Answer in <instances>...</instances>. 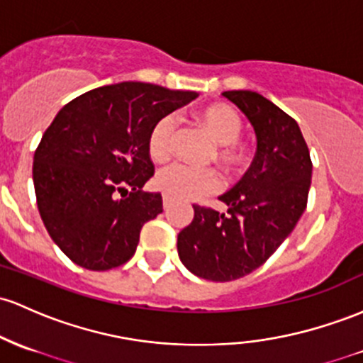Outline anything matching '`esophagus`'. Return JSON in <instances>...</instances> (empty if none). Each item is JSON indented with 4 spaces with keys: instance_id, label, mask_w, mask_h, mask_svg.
<instances>
[{
    "instance_id": "esophagus-1",
    "label": "esophagus",
    "mask_w": 363,
    "mask_h": 363,
    "mask_svg": "<svg viewBox=\"0 0 363 363\" xmlns=\"http://www.w3.org/2000/svg\"><path fill=\"white\" fill-rule=\"evenodd\" d=\"M169 205H170V200L167 196H163V208H169Z\"/></svg>"
}]
</instances>
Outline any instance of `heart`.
Here are the masks:
<instances>
[{
	"label": "heart",
	"mask_w": 363,
	"mask_h": 363,
	"mask_svg": "<svg viewBox=\"0 0 363 363\" xmlns=\"http://www.w3.org/2000/svg\"><path fill=\"white\" fill-rule=\"evenodd\" d=\"M198 127L217 145L212 158L227 174L240 172L248 162V150L240 143L242 118L225 103H212L194 113ZM177 123L172 115H165L153 125L148 138L150 157L155 162H167L172 155ZM155 184L165 196L181 201H194L208 196L220 188V177L212 169H193L172 165L163 169Z\"/></svg>",
	"instance_id": "obj_1"
}]
</instances>
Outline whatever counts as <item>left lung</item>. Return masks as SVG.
<instances>
[{
  "mask_svg": "<svg viewBox=\"0 0 363 363\" xmlns=\"http://www.w3.org/2000/svg\"><path fill=\"white\" fill-rule=\"evenodd\" d=\"M257 136L248 172L218 196L227 213L194 205V218L179 233V258L194 276L227 282L264 265L293 233L306 208L312 162L294 118L253 91H225Z\"/></svg>",
  "mask_w": 363,
  "mask_h": 363,
  "instance_id": "left-lung-1",
  "label": "left lung"
}]
</instances>
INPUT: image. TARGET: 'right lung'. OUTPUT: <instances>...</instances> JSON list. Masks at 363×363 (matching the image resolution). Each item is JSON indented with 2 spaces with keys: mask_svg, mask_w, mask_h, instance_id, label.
<instances>
[{
  "mask_svg": "<svg viewBox=\"0 0 363 363\" xmlns=\"http://www.w3.org/2000/svg\"><path fill=\"white\" fill-rule=\"evenodd\" d=\"M194 91L145 82L96 87L67 103L34 153L38 208L51 240L74 264L108 270L136 253L143 225L163 212L148 138Z\"/></svg>",
  "mask_w": 363,
  "mask_h": 363,
  "instance_id": "1",
  "label": "right lung"
}]
</instances>
